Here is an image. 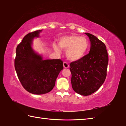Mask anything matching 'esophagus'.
I'll return each mask as SVG.
<instances>
[{
  "label": "esophagus",
  "mask_w": 126,
  "mask_h": 126,
  "mask_svg": "<svg viewBox=\"0 0 126 126\" xmlns=\"http://www.w3.org/2000/svg\"><path fill=\"white\" fill-rule=\"evenodd\" d=\"M63 67L64 68H69V64L67 62H64L63 63Z\"/></svg>",
  "instance_id": "esophagus-1"
}]
</instances>
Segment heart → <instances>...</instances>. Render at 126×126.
<instances>
[{"label":"heart","instance_id":"1","mask_svg":"<svg viewBox=\"0 0 126 126\" xmlns=\"http://www.w3.org/2000/svg\"><path fill=\"white\" fill-rule=\"evenodd\" d=\"M58 45L61 49L66 50V57L72 61H78L83 57L89 47V42L85 37L75 35L61 37L58 41ZM53 47L56 51L60 52L57 45L53 44Z\"/></svg>","mask_w":126,"mask_h":126}]
</instances>
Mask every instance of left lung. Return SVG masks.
Segmentation results:
<instances>
[{"instance_id":"8db88e82","label":"left lung","mask_w":126,"mask_h":126,"mask_svg":"<svg viewBox=\"0 0 126 126\" xmlns=\"http://www.w3.org/2000/svg\"><path fill=\"white\" fill-rule=\"evenodd\" d=\"M91 47L89 53L70 64L71 83L79 94L88 96L97 91L105 81L108 63L106 47L97 37L89 33Z\"/></svg>"}]
</instances>
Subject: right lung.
Listing matches in <instances>:
<instances>
[{"label": "right lung", "mask_w": 126, "mask_h": 126, "mask_svg": "<svg viewBox=\"0 0 126 126\" xmlns=\"http://www.w3.org/2000/svg\"><path fill=\"white\" fill-rule=\"evenodd\" d=\"M42 30L29 33L16 48L15 68L22 86L28 92L36 95L50 92L55 87L56 79L63 69L60 59L43 60L32 49L34 37Z\"/></svg>", "instance_id": "1"}]
</instances>
